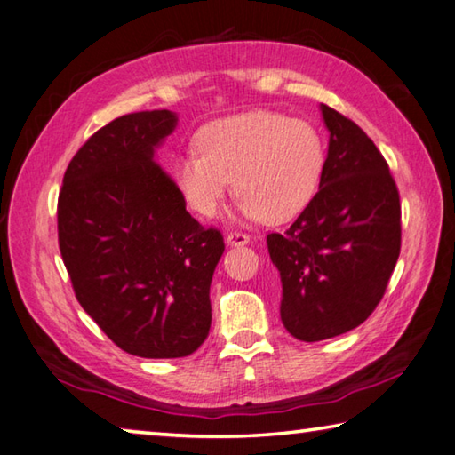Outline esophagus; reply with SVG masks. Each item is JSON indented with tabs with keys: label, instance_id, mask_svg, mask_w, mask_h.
<instances>
[{
	"label": "esophagus",
	"instance_id": "obj_1",
	"mask_svg": "<svg viewBox=\"0 0 455 455\" xmlns=\"http://www.w3.org/2000/svg\"><path fill=\"white\" fill-rule=\"evenodd\" d=\"M249 243H251V238L246 236V235H243V233H230L227 236V244L228 246H244V244H249Z\"/></svg>",
	"mask_w": 455,
	"mask_h": 455
}]
</instances>
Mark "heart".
Wrapping results in <instances>:
<instances>
[{"instance_id": "heart-1", "label": "heart", "mask_w": 455, "mask_h": 455, "mask_svg": "<svg viewBox=\"0 0 455 455\" xmlns=\"http://www.w3.org/2000/svg\"><path fill=\"white\" fill-rule=\"evenodd\" d=\"M199 155L175 161V183L187 204L212 217L230 179L244 219L283 222L316 193L324 169V143L310 123L275 111H251L212 121L196 135Z\"/></svg>"}]
</instances>
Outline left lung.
I'll use <instances>...</instances> for the list:
<instances>
[{"instance_id": "obj_1", "label": "left lung", "mask_w": 455, "mask_h": 455, "mask_svg": "<svg viewBox=\"0 0 455 455\" xmlns=\"http://www.w3.org/2000/svg\"><path fill=\"white\" fill-rule=\"evenodd\" d=\"M330 133L318 193L286 233L267 236L283 284L280 320L318 342L360 326L400 256V195L382 153L356 123L320 103Z\"/></svg>"}]
</instances>
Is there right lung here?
<instances>
[{"mask_svg":"<svg viewBox=\"0 0 455 455\" xmlns=\"http://www.w3.org/2000/svg\"><path fill=\"white\" fill-rule=\"evenodd\" d=\"M177 113H129L73 156L57 201L60 251L84 310L133 356L183 358L211 328L222 235L187 211L156 163Z\"/></svg>","mask_w":455,"mask_h":455,"instance_id":"1","label":"right lung"}]
</instances>
